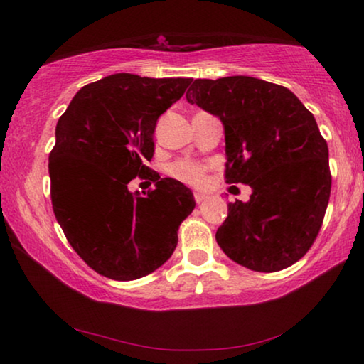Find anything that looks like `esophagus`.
I'll list each match as a JSON object with an SVG mask.
<instances>
[{"label": "esophagus", "mask_w": 364, "mask_h": 364, "mask_svg": "<svg viewBox=\"0 0 364 364\" xmlns=\"http://www.w3.org/2000/svg\"><path fill=\"white\" fill-rule=\"evenodd\" d=\"M193 198H196L197 203H202L207 198V196H205V193H202V192H196V193H193Z\"/></svg>", "instance_id": "1"}]
</instances>
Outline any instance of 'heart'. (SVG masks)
Segmentation results:
<instances>
[{"mask_svg": "<svg viewBox=\"0 0 364 364\" xmlns=\"http://www.w3.org/2000/svg\"><path fill=\"white\" fill-rule=\"evenodd\" d=\"M168 173L188 186H200L205 177V167L192 161H177L168 167Z\"/></svg>", "mask_w": 364, "mask_h": 364, "instance_id": "heart-1", "label": "heart"}]
</instances>
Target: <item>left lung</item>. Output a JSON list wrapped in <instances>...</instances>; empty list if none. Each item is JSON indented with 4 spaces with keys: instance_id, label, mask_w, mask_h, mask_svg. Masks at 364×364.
I'll use <instances>...</instances> for the list:
<instances>
[{
    "instance_id": "left-lung-1",
    "label": "left lung",
    "mask_w": 364,
    "mask_h": 364,
    "mask_svg": "<svg viewBox=\"0 0 364 364\" xmlns=\"http://www.w3.org/2000/svg\"><path fill=\"white\" fill-rule=\"evenodd\" d=\"M186 97L223 124L227 183L252 187L250 200L228 203L218 247L253 272L293 265L315 242L331 192L313 114L290 89L250 76L196 79Z\"/></svg>"
}]
</instances>
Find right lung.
<instances>
[{
	"mask_svg": "<svg viewBox=\"0 0 364 364\" xmlns=\"http://www.w3.org/2000/svg\"><path fill=\"white\" fill-rule=\"evenodd\" d=\"M188 84L186 77L112 74L79 89L59 117L49 154L53 210L68 242L99 275L137 280L176 250L178 225L196 207L193 193L146 162L157 119ZM136 176L152 180L154 191H129Z\"/></svg>",
	"mask_w": 364,
	"mask_h": 364,
	"instance_id": "right-lung-1",
	"label": "right lung"
}]
</instances>
